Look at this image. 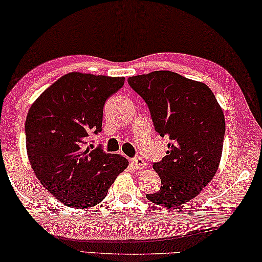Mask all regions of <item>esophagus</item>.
<instances>
[{
  "label": "esophagus",
  "mask_w": 262,
  "mask_h": 262,
  "mask_svg": "<svg viewBox=\"0 0 262 262\" xmlns=\"http://www.w3.org/2000/svg\"><path fill=\"white\" fill-rule=\"evenodd\" d=\"M131 164L135 166V168L137 169H144L146 168V164H145V161L141 159V158L137 157V158H134V159H131Z\"/></svg>",
  "instance_id": "34e87169"
}]
</instances>
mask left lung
<instances>
[{"instance_id":"1","label":"left lung","mask_w":262,"mask_h":262,"mask_svg":"<svg viewBox=\"0 0 262 262\" xmlns=\"http://www.w3.org/2000/svg\"><path fill=\"white\" fill-rule=\"evenodd\" d=\"M127 82L147 104L156 131L169 138L166 156L153 162L161 187L147 200L160 207L182 205L215 177L225 135L223 110L207 84L178 73L157 71Z\"/></svg>"}]
</instances>
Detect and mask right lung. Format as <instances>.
<instances>
[{"instance_id":"1","label":"right lung","mask_w":262,"mask_h":262,"mask_svg":"<svg viewBox=\"0 0 262 262\" xmlns=\"http://www.w3.org/2000/svg\"><path fill=\"white\" fill-rule=\"evenodd\" d=\"M124 78L70 73L46 89L25 121L28 157L40 183L74 209L103 201L127 167L118 154L85 147L102 131L105 101L123 87Z\"/></svg>"}]
</instances>
